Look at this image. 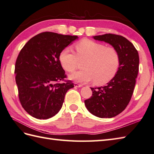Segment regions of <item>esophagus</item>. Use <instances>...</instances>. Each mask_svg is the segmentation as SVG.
Listing matches in <instances>:
<instances>
[{
    "label": "esophagus",
    "mask_w": 154,
    "mask_h": 154,
    "mask_svg": "<svg viewBox=\"0 0 154 154\" xmlns=\"http://www.w3.org/2000/svg\"><path fill=\"white\" fill-rule=\"evenodd\" d=\"M74 86L76 88H80V87H82V84H78V83H74Z\"/></svg>",
    "instance_id": "1"
}]
</instances>
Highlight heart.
<instances>
[{
    "label": "heart",
    "mask_w": 154,
    "mask_h": 154,
    "mask_svg": "<svg viewBox=\"0 0 154 154\" xmlns=\"http://www.w3.org/2000/svg\"><path fill=\"white\" fill-rule=\"evenodd\" d=\"M75 48L76 54L69 47L62 50L59 54L61 66L69 72L78 68L79 60H85L82 66L84 69L70 74L69 77L71 80L82 83L94 80L97 85H102L116 74L120 66V55L114 48L83 39L76 44Z\"/></svg>",
    "instance_id": "heart-1"
}]
</instances>
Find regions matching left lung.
<instances>
[{"label":"left lung","mask_w":154,"mask_h":154,"mask_svg":"<svg viewBox=\"0 0 154 154\" xmlns=\"http://www.w3.org/2000/svg\"><path fill=\"white\" fill-rule=\"evenodd\" d=\"M108 43L120 55L116 74L104 86L91 88L92 96L84 103L91 114L101 118H111L123 112L129 103L139 70V54L133 44L125 37L112 34L94 36Z\"/></svg>","instance_id":"left-lung-1"}]
</instances>
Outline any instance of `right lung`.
<instances>
[{"label": "right lung", "instance_id": "add662e5", "mask_svg": "<svg viewBox=\"0 0 154 154\" xmlns=\"http://www.w3.org/2000/svg\"><path fill=\"white\" fill-rule=\"evenodd\" d=\"M78 38L45 32L32 37L22 48L15 64L16 83L21 105L32 117L48 119L60 110L66 93L74 84L61 82L66 76L59 54Z\"/></svg>", "mask_w": 154, "mask_h": 154}]
</instances>
